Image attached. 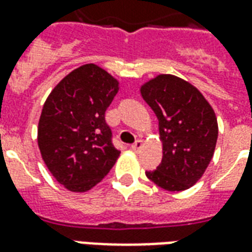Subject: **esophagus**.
<instances>
[{
	"label": "esophagus",
	"mask_w": 252,
	"mask_h": 252,
	"mask_svg": "<svg viewBox=\"0 0 252 252\" xmlns=\"http://www.w3.org/2000/svg\"><path fill=\"white\" fill-rule=\"evenodd\" d=\"M143 147V142L142 140H136V142L133 143V144H132L131 146V148L132 150H133V151H139V150H140V148Z\"/></svg>",
	"instance_id": "obj_1"
}]
</instances>
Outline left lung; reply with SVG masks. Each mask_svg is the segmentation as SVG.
I'll return each mask as SVG.
<instances>
[{"label": "left lung", "mask_w": 252, "mask_h": 252, "mask_svg": "<svg viewBox=\"0 0 252 252\" xmlns=\"http://www.w3.org/2000/svg\"><path fill=\"white\" fill-rule=\"evenodd\" d=\"M143 99L159 121L162 163L146 171L164 190L182 191L198 182L211 163L219 126L215 110L198 89L171 74H159L140 86Z\"/></svg>", "instance_id": "8db88e82"}]
</instances>
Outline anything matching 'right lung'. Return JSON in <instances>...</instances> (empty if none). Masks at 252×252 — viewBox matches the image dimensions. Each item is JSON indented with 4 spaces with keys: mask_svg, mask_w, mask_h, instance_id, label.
I'll list each match as a JSON object with an SVG mask.
<instances>
[{
    "mask_svg": "<svg viewBox=\"0 0 252 252\" xmlns=\"http://www.w3.org/2000/svg\"><path fill=\"white\" fill-rule=\"evenodd\" d=\"M119 92V81L94 63L67 74L43 105L37 144L55 180L83 193L102 181L120 151L112 143L105 112Z\"/></svg>",
    "mask_w": 252,
    "mask_h": 252,
    "instance_id": "right-lung-1",
    "label": "right lung"
}]
</instances>
